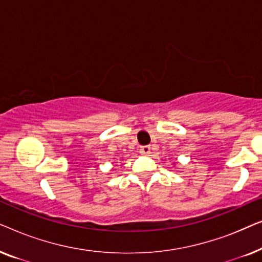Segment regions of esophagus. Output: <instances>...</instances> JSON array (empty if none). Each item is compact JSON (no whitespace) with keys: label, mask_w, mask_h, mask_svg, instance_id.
<instances>
[{"label":"esophagus","mask_w":262,"mask_h":262,"mask_svg":"<svg viewBox=\"0 0 262 262\" xmlns=\"http://www.w3.org/2000/svg\"><path fill=\"white\" fill-rule=\"evenodd\" d=\"M139 151H141L142 155H149L150 151H151V148H150V145H143L139 149Z\"/></svg>","instance_id":"1"}]
</instances>
